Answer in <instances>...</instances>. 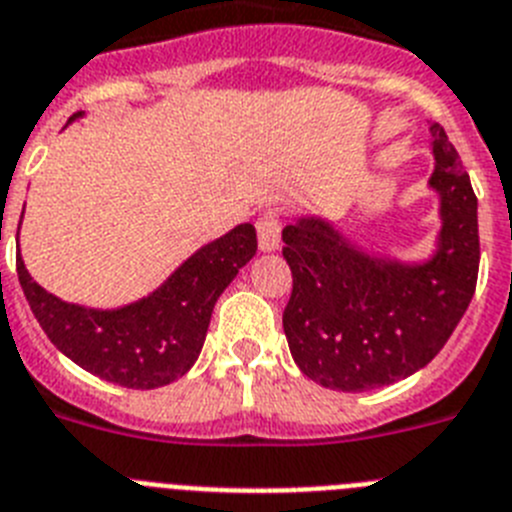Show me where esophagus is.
Here are the masks:
<instances>
[{
    "instance_id": "esophagus-1",
    "label": "esophagus",
    "mask_w": 512,
    "mask_h": 512,
    "mask_svg": "<svg viewBox=\"0 0 512 512\" xmlns=\"http://www.w3.org/2000/svg\"><path fill=\"white\" fill-rule=\"evenodd\" d=\"M257 242H260L262 252L278 250V242H281V216L278 213L268 211L257 219Z\"/></svg>"
}]
</instances>
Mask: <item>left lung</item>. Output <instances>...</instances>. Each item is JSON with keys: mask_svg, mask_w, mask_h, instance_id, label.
<instances>
[{"mask_svg": "<svg viewBox=\"0 0 512 512\" xmlns=\"http://www.w3.org/2000/svg\"><path fill=\"white\" fill-rule=\"evenodd\" d=\"M433 133L441 244L425 265L363 255L319 219L283 229L293 275L283 330L293 361L327 389L368 391L428 366L464 317L479 273L477 195L441 123Z\"/></svg>", "mask_w": 512, "mask_h": 512, "instance_id": "left-lung-1", "label": "left lung"}]
</instances>
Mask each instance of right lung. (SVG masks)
I'll use <instances>...</instances> for the list:
<instances>
[{"instance_id": "obj_1", "label": "right lung", "mask_w": 512, "mask_h": 512, "mask_svg": "<svg viewBox=\"0 0 512 512\" xmlns=\"http://www.w3.org/2000/svg\"><path fill=\"white\" fill-rule=\"evenodd\" d=\"M255 252V226H237L182 262L149 299L115 311L56 299L30 278L22 257L17 278L38 324L66 358L126 389H157L188 373L206 340L213 304Z\"/></svg>"}]
</instances>
